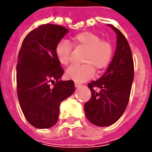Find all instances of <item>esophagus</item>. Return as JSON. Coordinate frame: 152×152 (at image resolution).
Returning a JSON list of instances; mask_svg holds the SVG:
<instances>
[{"instance_id":"34e87169","label":"esophagus","mask_w":152,"mask_h":152,"mask_svg":"<svg viewBox=\"0 0 152 152\" xmlns=\"http://www.w3.org/2000/svg\"><path fill=\"white\" fill-rule=\"evenodd\" d=\"M75 86H76V87H79V86H80V83L76 82V81H75Z\"/></svg>"}]
</instances>
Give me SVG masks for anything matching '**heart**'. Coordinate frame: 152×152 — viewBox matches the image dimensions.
<instances>
[{
	"label": "heart",
	"mask_w": 152,
	"mask_h": 152,
	"mask_svg": "<svg viewBox=\"0 0 152 152\" xmlns=\"http://www.w3.org/2000/svg\"><path fill=\"white\" fill-rule=\"evenodd\" d=\"M72 46L86 50L83 60L85 64H72L66 69V76L76 82H83L92 78L95 70L104 69L111 62L113 48L108 40H102L99 35L91 31H82L71 38V43L62 39L55 46V56L62 65L71 61Z\"/></svg>",
	"instance_id": "obj_1"
}]
</instances>
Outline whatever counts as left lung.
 I'll return each instance as SVG.
<instances>
[{
    "instance_id": "1",
    "label": "left lung",
    "mask_w": 152,
    "mask_h": 152,
    "mask_svg": "<svg viewBox=\"0 0 152 152\" xmlns=\"http://www.w3.org/2000/svg\"><path fill=\"white\" fill-rule=\"evenodd\" d=\"M109 26L116 33V50L103 76L88 85L91 98L84 106L86 118L100 127L114 124L123 115L134 75L133 55L126 38L119 29Z\"/></svg>"
}]
</instances>
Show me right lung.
Here are the masks:
<instances>
[{"instance_id": "add662e5", "label": "right lung", "mask_w": 152, "mask_h": 152, "mask_svg": "<svg viewBox=\"0 0 152 152\" xmlns=\"http://www.w3.org/2000/svg\"><path fill=\"white\" fill-rule=\"evenodd\" d=\"M68 32L59 25H40L22 43L17 64V94L25 118L37 129L58 120L59 106L75 91L73 80H61L64 71L55 56L57 43ZM56 81L53 88L50 82Z\"/></svg>"}]
</instances>
